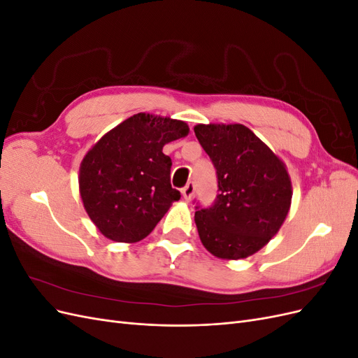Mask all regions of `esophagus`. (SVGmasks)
<instances>
[{"label":"esophagus","mask_w":358,"mask_h":358,"mask_svg":"<svg viewBox=\"0 0 358 358\" xmlns=\"http://www.w3.org/2000/svg\"><path fill=\"white\" fill-rule=\"evenodd\" d=\"M194 191H196V188H194V183H192V182H188L187 185L182 188V196H183V199H185L187 201H189V200L192 199V196H194Z\"/></svg>","instance_id":"obj_1"}]
</instances>
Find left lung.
<instances>
[{"instance_id": "1", "label": "left lung", "mask_w": 358, "mask_h": 358, "mask_svg": "<svg viewBox=\"0 0 358 358\" xmlns=\"http://www.w3.org/2000/svg\"><path fill=\"white\" fill-rule=\"evenodd\" d=\"M194 133L213 162L220 191L210 208H196L200 241L218 258L252 255L288 215L292 191L285 164L242 124H199Z\"/></svg>"}]
</instances>
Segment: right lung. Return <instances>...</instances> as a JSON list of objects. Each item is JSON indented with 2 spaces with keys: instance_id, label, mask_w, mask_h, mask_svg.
Returning <instances> with one entry per match:
<instances>
[{
  "instance_id": "1",
  "label": "right lung",
  "mask_w": 358,
  "mask_h": 358,
  "mask_svg": "<svg viewBox=\"0 0 358 358\" xmlns=\"http://www.w3.org/2000/svg\"><path fill=\"white\" fill-rule=\"evenodd\" d=\"M183 121L137 113L85 155L79 189L86 213L107 239L133 243L155 229L180 192L171 188L164 145L188 136Z\"/></svg>"
}]
</instances>
